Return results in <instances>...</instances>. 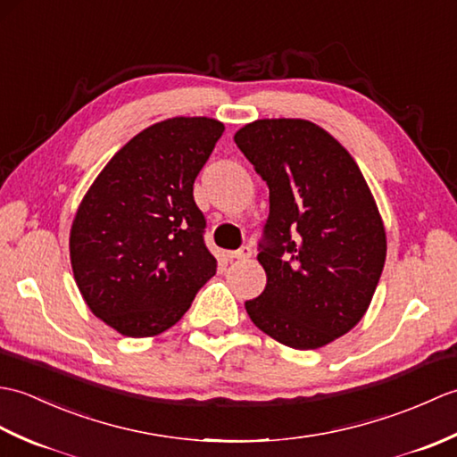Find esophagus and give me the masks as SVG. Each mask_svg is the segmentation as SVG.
Here are the masks:
<instances>
[{
  "instance_id": "esophagus-1",
  "label": "esophagus",
  "mask_w": 457,
  "mask_h": 457,
  "mask_svg": "<svg viewBox=\"0 0 457 457\" xmlns=\"http://www.w3.org/2000/svg\"><path fill=\"white\" fill-rule=\"evenodd\" d=\"M228 257L229 259H237V261H245V259L251 257V249L249 247H241L237 251H229Z\"/></svg>"
}]
</instances>
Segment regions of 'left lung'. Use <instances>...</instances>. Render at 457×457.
Listing matches in <instances>:
<instances>
[{"label": "left lung", "mask_w": 457, "mask_h": 457, "mask_svg": "<svg viewBox=\"0 0 457 457\" xmlns=\"http://www.w3.org/2000/svg\"><path fill=\"white\" fill-rule=\"evenodd\" d=\"M234 141L269 187L257 261L265 290L245 310L261 332L318 349L367 312L386 257L371 190L342 143L306 120H257Z\"/></svg>", "instance_id": "obj_1"}]
</instances>
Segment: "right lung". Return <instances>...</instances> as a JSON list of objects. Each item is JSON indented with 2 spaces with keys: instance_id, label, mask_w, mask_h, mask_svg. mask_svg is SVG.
<instances>
[{
  "instance_id": "right-lung-1",
  "label": "right lung",
  "mask_w": 457,
  "mask_h": 457,
  "mask_svg": "<svg viewBox=\"0 0 457 457\" xmlns=\"http://www.w3.org/2000/svg\"><path fill=\"white\" fill-rule=\"evenodd\" d=\"M223 129L212 118L151 125L113 154L76 210L74 280L115 332L162 334L216 275L192 187Z\"/></svg>"
}]
</instances>
